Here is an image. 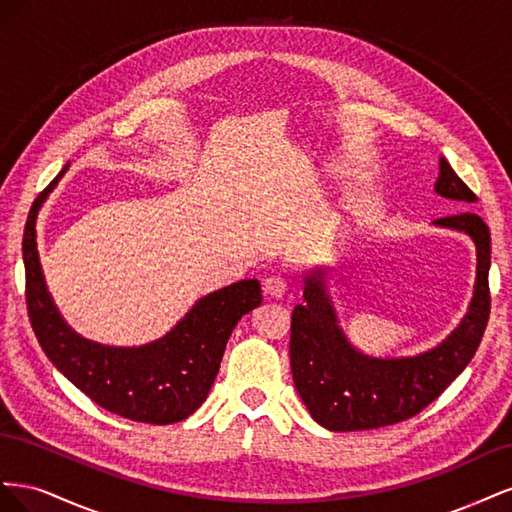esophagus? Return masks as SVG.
Segmentation results:
<instances>
[{"instance_id": "esophagus-1", "label": "esophagus", "mask_w": 512, "mask_h": 512, "mask_svg": "<svg viewBox=\"0 0 512 512\" xmlns=\"http://www.w3.org/2000/svg\"><path fill=\"white\" fill-rule=\"evenodd\" d=\"M286 280L282 275H269L265 280V292L273 299H282L286 294Z\"/></svg>"}]
</instances>
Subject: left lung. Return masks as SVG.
<instances>
[{"mask_svg":"<svg viewBox=\"0 0 512 512\" xmlns=\"http://www.w3.org/2000/svg\"><path fill=\"white\" fill-rule=\"evenodd\" d=\"M433 190L457 200L461 207L478 200L444 158H440V175ZM433 224L466 232L474 241L476 282L468 314L459 327L427 352L376 359L356 350L339 327L324 284L329 269L318 267L305 273V303L294 307L290 324V367L303 404L322 427L359 431L406 421L438 399L476 354L491 309L489 226L470 211L448 215Z\"/></svg>","mask_w":512,"mask_h":512,"instance_id":"8db88e82","label":"left lung"}]
</instances>
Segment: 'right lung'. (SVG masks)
Returning <instances> with one entry per match:
<instances>
[{
  "label": "right lung",
  "instance_id": "obj_1",
  "mask_svg": "<svg viewBox=\"0 0 512 512\" xmlns=\"http://www.w3.org/2000/svg\"><path fill=\"white\" fill-rule=\"evenodd\" d=\"M66 170L68 164L34 200L23 232L25 299L32 329L51 363L104 410L138 423H179L203 406L232 329L262 303L260 284L241 280L207 294L175 329L145 346H102L81 337L61 318L46 290L36 245L38 211Z\"/></svg>",
  "mask_w": 512,
  "mask_h": 512
}]
</instances>
